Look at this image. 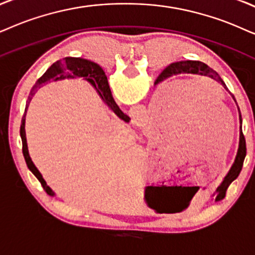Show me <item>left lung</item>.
I'll return each mask as SVG.
<instances>
[{"label":"left lung","mask_w":255,"mask_h":255,"mask_svg":"<svg viewBox=\"0 0 255 255\" xmlns=\"http://www.w3.org/2000/svg\"><path fill=\"white\" fill-rule=\"evenodd\" d=\"M181 73L209 77L211 80H214L215 82L220 83V85L224 86L225 89H227L226 85H225V82L222 81L221 77L219 76V74L215 72V70L209 68L207 64L200 62V61H180V62L172 63V64H169V66L167 67L165 70H163L162 74H161L160 76L168 77V76L176 75V74H181ZM240 118H241V115H240ZM245 156H246V140H245V136L243 133V127H240L239 148H238L237 156H235L234 163H233V166L231 167L230 172L227 173V175L225 176V179L222 180L220 186H219L217 188V191H215V193H217L215 201H219V200H222L225 198L228 187H230L231 183L233 182L234 180L238 178V176H239L241 169H243Z\"/></svg>","instance_id":"1"}]
</instances>
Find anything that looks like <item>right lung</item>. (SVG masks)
I'll return each mask as SVG.
<instances>
[{
    "instance_id": "add662e5",
    "label": "right lung",
    "mask_w": 255,
    "mask_h": 255,
    "mask_svg": "<svg viewBox=\"0 0 255 255\" xmlns=\"http://www.w3.org/2000/svg\"><path fill=\"white\" fill-rule=\"evenodd\" d=\"M70 77H83L87 80L90 85L95 87V89L98 90L99 95L101 96V99L104 100L105 104L115 113V115H118L119 118L122 119L125 121H129L130 119L125 115L121 112V109L119 108V106L115 104L114 99H113L111 89H109L107 76L104 72V69L99 66L98 63L92 62V61L81 59V57H66L63 61H56L55 63H53L50 66V68L47 69V72L42 75L40 79L37 80L33 88L30 90V94L28 96L27 104H25V111L21 121V128H20V135L22 138V151H23V156L27 163L28 168L30 169V172L34 174L35 176L38 179V181L41 182L42 187H43L44 191L47 192V194L49 195H55L54 192L51 191L50 187L47 185L44 179L42 178L41 173L38 172L36 167L31 161L30 156L28 153V146H27V137H25V130H24V125H25V113H27V108L30 102L31 98H33L35 93L37 92V89H40L42 86L46 85V83L50 81H57V80H63V79H70Z\"/></svg>"
}]
</instances>
